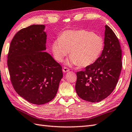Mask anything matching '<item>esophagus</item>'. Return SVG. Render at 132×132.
<instances>
[{"instance_id":"34e87169","label":"esophagus","mask_w":132,"mask_h":132,"mask_svg":"<svg viewBox=\"0 0 132 132\" xmlns=\"http://www.w3.org/2000/svg\"><path fill=\"white\" fill-rule=\"evenodd\" d=\"M69 70H70L69 69H68V68H66V67H64L63 69V71L64 72H68Z\"/></svg>"}]
</instances>
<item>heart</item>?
I'll list each match as a JSON object with an SVG mask.
<instances>
[{
	"label": "heart",
	"mask_w": 132,
	"mask_h": 132,
	"mask_svg": "<svg viewBox=\"0 0 132 132\" xmlns=\"http://www.w3.org/2000/svg\"><path fill=\"white\" fill-rule=\"evenodd\" d=\"M104 48V41L94 32L85 29L67 30L53 42L52 50L56 61L62 62L69 51V64L87 67L96 62Z\"/></svg>",
	"instance_id": "heart-1"
}]
</instances>
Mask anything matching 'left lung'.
Returning a JSON list of instances; mask_svg holds the SVG:
<instances>
[{"mask_svg": "<svg viewBox=\"0 0 132 132\" xmlns=\"http://www.w3.org/2000/svg\"><path fill=\"white\" fill-rule=\"evenodd\" d=\"M104 48L96 62L77 72L75 90L81 99L92 103L108 97L118 82L122 69V51L113 31L105 26Z\"/></svg>", "mask_w": 132, "mask_h": 132, "instance_id": "8db88e82", "label": "left lung"}]
</instances>
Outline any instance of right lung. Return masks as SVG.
Instances as JSON below:
<instances>
[{
    "label": "right lung",
    "mask_w": 132,
    "mask_h": 132,
    "mask_svg": "<svg viewBox=\"0 0 132 132\" xmlns=\"http://www.w3.org/2000/svg\"><path fill=\"white\" fill-rule=\"evenodd\" d=\"M44 25L21 29L11 42L7 65L13 88L34 104L52 100L63 77L62 67L46 50Z\"/></svg>",
    "instance_id": "add662e5"
}]
</instances>
